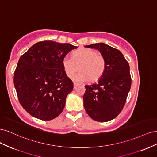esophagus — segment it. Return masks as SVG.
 Masks as SVG:
<instances>
[{"mask_svg":"<svg viewBox=\"0 0 157 157\" xmlns=\"http://www.w3.org/2000/svg\"><path fill=\"white\" fill-rule=\"evenodd\" d=\"M73 84H74V88H75L78 85V84L77 82H73Z\"/></svg>","mask_w":157,"mask_h":157,"instance_id":"obj_1","label":"esophagus"}]
</instances>
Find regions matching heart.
Listing matches in <instances>:
<instances>
[{
	"instance_id": "b5f03b06",
	"label": "heart",
	"mask_w": 157,
	"mask_h": 157,
	"mask_svg": "<svg viewBox=\"0 0 157 157\" xmlns=\"http://www.w3.org/2000/svg\"><path fill=\"white\" fill-rule=\"evenodd\" d=\"M62 66L66 75L72 78L79 69L75 78L78 81L94 82L100 79L106 69V61L103 56L94 49L82 48L73 52L72 57L65 56Z\"/></svg>"
}]
</instances>
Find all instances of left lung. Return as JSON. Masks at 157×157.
Masks as SVG:
<instances>
[{
  "label": "left lung",
  "instance_id": "obj_1",
  "mask_svg": "<svg viewBox=\"0 0 157 157\" xmlns=\"http://www.w3.org/2000/svg\"><path fill=\"white\" fill-rule=\"evenodd\" d=\"M84 47L98 50L106 61L103 77L97 83L85 86L84 109L94 121H111L122 110L130 92L132 79L129 64L119 50L105 43Z\"/></svg>",
  "mask_w": 157,
  "mask_h": 157
}]
</instances>
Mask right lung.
I'll return each mask as SVG.
<instances>
[{"mask_svg": "<svg viewBox=\"0 0 157 157\" xmlns=\"http://www.w3.org/2000/svg\"><path fill=\"white\" fill-rule=\"evenodd\" d=\"M76 48L71 44L45 40L20 57L13 84L21 105L31 116L50 121L63 111L73 83L65 73L62 59Z\"/></svg>", "mask_w": 157, "mask_h": 157, "instance_id": "add662e5", "label": "right lung"}]
</instances>
